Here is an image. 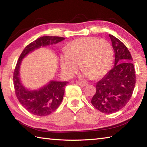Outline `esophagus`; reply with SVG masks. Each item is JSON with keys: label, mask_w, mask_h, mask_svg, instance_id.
<instances>
[{"label": "esophagus", "mask_w": 147, "mask_h": 147, "mask_svg": "<svg viewBox=\"0 0 147 147\" xmlns=\"http://www.w3.org/2000/svg\"><path fill=\"white\" fill-rule=\"evenodd\" d=\"M76 84H78V85L82 86V87H84V86H87V84L86 83L82 82H80V81H76Z\"/></svg>", "instance_id": "1"}]
</instances>
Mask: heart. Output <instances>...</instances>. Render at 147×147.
<instances>
[{
	"instance_id": "heart-1",
	"label": "heart",
	"mask_w": 147,
	"mask_h": 147,
	"mask_svg": "<svg viewBox=\"0 0 147 147\" xmlns=\"http://www.w3.org/2000/svg\"><path fill=\"white\" fill-rule=\"evenodd\" d=\"M113 58L112 47L108 41L82 38L72 42L60 56V65L69 76L76 74L82 67L83 78L98 79L110 69Z\"/></svg>"
}]
</instances>
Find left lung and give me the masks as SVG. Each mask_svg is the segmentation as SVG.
Wrapping results in <instances>:
<instances>
[{"mask_svg":"<svg viewBox=\"0 0 147 147\" xmlns=\"http://www.w3.org/2000/svg\"><path fill=\"white\" fill-rule=\"evenodd\" d=\"M115 53L114 67L96 83L91 104L104 113H113L126 106L136 85V73L132 57L124 45L109 34Z\"/></svg>","mask_w":147,"mask_h":147,"instance_id":"8db88e82","label":"left lung"}]
</instances>
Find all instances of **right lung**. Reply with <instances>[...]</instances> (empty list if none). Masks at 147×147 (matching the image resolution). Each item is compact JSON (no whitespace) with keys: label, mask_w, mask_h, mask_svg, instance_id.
Returning a JSON list of instances; mask_svg holds the SVG:
<instances>
[{"label":"right lung","mask_w":147,"mask_h":147,"mask_svg":"<svg viewBox=\"0 0 147 147\" xmlns=\"http://www.w3.org/2000/svg\"><path fill=\"white\" fill-rule=\"evenodd\" d=\"M62 37L43 36L32 42L23 50L17 61L13 73L15 91L19 102L27 111L38 116H47L54 112L63 100L68 82L51 80L38 89L25 88L20 78V68L23 59L35 50L53 45L64 40Z\"/></svg>","instance_id":"right-lung-1"}]
</instances>
